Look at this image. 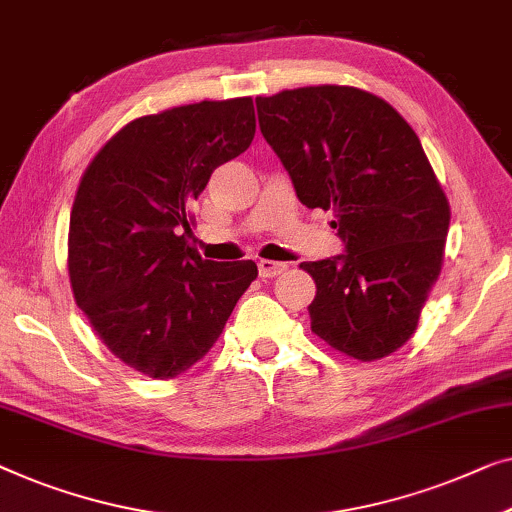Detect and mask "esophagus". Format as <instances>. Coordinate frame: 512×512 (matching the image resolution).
<instances>
[{"instance_id":"34e87169","label":"esophagus","mask_w":512,"mask_h":512,"mask_svg":"<svg viewBox=\"0 0 512 512\" xmlns=\"http://www.w3.org/2000/svg\"><path fill=\"white\" fill-rule=\"evenodd\" d=\"M286 270V263H277V261H258V274H261L263 279H272L277 277Z\"/></svg>"}]
</instances>
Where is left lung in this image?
Wrapping results in <instances>:
<instances>
[{
	"label": "left lung",
	"instance_id": "1",
	"mask_svg": "<svg viewBox=\"0 0 512 512\" xmlns=\"http://www.w3.org/2000/svg\"><path fill=\"white\" fill-rule=\"evenodd\" d=\"M258 124L300 203L332 210L344 254L307 261L311 332L355 360L395 353L443 265L450 207L409 122L358 87L258 96Z\"/></svg>",
	"mask_w": 512,
	"mask_h": 512
}]
</instances>
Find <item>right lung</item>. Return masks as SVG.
<instances>
[{
    "instance_id": "add662e5",
    "label": "right lung",
    "mask_w": 512,
    "mask_h": 512,
    "mask_svg": "<svg viewBox=\"0 0 512 512\" xmlns=\"http://www.w3.org/2000/svg\"><path fill=\"white\" fill-rule=\"evenodd\" d=\"M254 133L251 96L177 106L129 122L80 177L73 298L110 353L150 379L196 365L258 277L254 261H205L187 242L191 203Z\"/></svg>"
}]
</instances>
